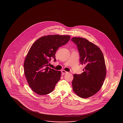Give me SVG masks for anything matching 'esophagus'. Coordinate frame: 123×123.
Instances as JSON below:
<instances>
[{"instance_id":"1","label":"esophagus","mask_w":123,"mask_h":123,"mask_svg":"<svg viewBox=\"0 0 123 123\" xmlns=\"http://www.w3.org/2000/svg\"><path fill=\"white\" fill-rule=\"evenodd\" d=\"M62 73L63 74H66V73H68V72H67V71H65V70H62Z\"/></svg>"}]
</instances>
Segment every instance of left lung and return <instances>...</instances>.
<instances>
[{"instance_id":"obj_1","label":"left lung","mask_w":123,"mask_h":123,"mask_svg":"<svg viewBox=\"0 0 123 123\" xmlns=\"http://www.w3.org/2000/svg\"><path fill=\"white\" fill-rule=\"evenodd\" d=\"M71 40L77 47L80 64L85 65L83 73L74 74L73 88L78 96L86 98L95 94L103 84L106 73L104 56L99 47L86 39L74 37Z\"/></svg>"}]
</instances>
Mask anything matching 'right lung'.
Returning <instances> with one entry per match:
<instances>
[{"mask_svg":"<svg viewBox=\"0 0 123 123\" xmlns=\"http://www.w3.org/2000/svg\"><path fill=\"white\" fill-rule=\"evenodd\" d=\"M69 36L48 35L39 38L29 50L24 64V73L31 90L40 95L53 92L61 78V72L48 67L51 58L55 59L59 47L66 44Z\"/></svg>","mask_w":123,"mask_h":123,"instance_id":"1","label":"right lung"}]
</instances>
